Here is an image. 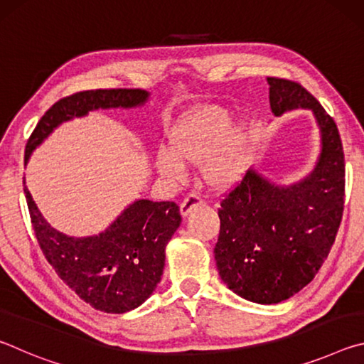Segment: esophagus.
<instances>
[{"mask_svg":"<svg viewBox=\"0 0 364 364\" xmlns=\"http://www.w3.org/2000/svg\"><path fill=\"white\" fill-rule=\"evenodd\" d=\"M202 202L204 200H202V197L199 194H196V193L188 194L186 197H184V200L181 202V207H180V212L183 217H186V215L193 210V208L202 205Z\"/></svg>","mask_w":364,"mask_h":364,"instance_id":"34e87169","label":"esophagus"}]
</instances>
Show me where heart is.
<instances>
[{
    "label": "heart",
    "instance_id": "1",
    "mask_svg": "<svg viewBox=\"0 0 364 364\" xmlns=\"http://www.w3.org/2000/svg\"><path fill=\"white\" fill-rule=\"evenodd\" d=\"M230 115L223 109L204 107L176 122L168 132L170 151H159L156 167L170 180H181L184 164L204 165L205 180L228 188L242 176L245 168L244 134L226 139Z\"/></svg>",
    "mask_w": 364,
    "mask_h": 364
}]
</instances>
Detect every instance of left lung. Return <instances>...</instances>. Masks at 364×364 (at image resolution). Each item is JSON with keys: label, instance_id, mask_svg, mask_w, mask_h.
I'll return each mask as SVG.
<instances>
[{"label": "left lung", "instance_id": "obj_1", "mask_svg": "<svg viewBox=\"0 0 364 364\" xmlns=\"http://www.w3.org/2000/svg\"><path fill=\"white\" fill-rule=\"evenodd\" d=\"M274 115L311 109L321 156L310 176L276 186L249 170L220 202L215 260L225 284L255 304H279L310 284L328 258L345 202V159L337 125L297 82L267 77Z\"/></svg>", "mask_w": 364, "mask_h": 364}]
</instances>
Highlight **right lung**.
Returning <instances> with one entry per match:
<instances>
[{
  "instance_id": "add662e5",
  "label": "right lung",
  "mask_w": 364,
  "mask_h": 364,
  "mask_svg": "<svg viewBox=\"0 0 364 364\" xmlns=\"http://www.w3.org/2000/svg\"><path fill=\"white\" fill-rule=\"evenodd\" d=\"M147 96L139 88H114L78 91L63 97L36 123L26 146V162L59 123L100 107L139 106ZM23 193L43 255L86 304L104 313H125L154 292L164 273L165 245L181 223L176 202L136 200L97 236L70 237L49 226L27 188Z\"/></svg>"
}]
</instances>
